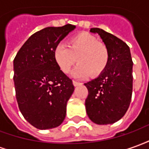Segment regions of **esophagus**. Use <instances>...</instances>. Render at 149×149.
<instances>
[{
  "instance_id": "obj_1",
  "label": "esophagus",
  "mask_w": 149,
  "mask_h": 149,
  "mask_svg": "<svg viewBox=\"0 0 149 149\" xmlns=\"http://www.w3.org/2000/svg\"><path fill=\"white\" fill-rule=\"evenodd\" d=\"M72 84H73L74 86H78V85H80V84H81V83H80V82H77V81H72Z\"/></svg>"
}]
</instances>
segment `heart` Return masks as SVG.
Returning <instances> with one entry per match:
<instances>
[{
	"label": "heart",
	"instance_id": "b5f03b06",
	"mask_svg": "<svg viewBox=\"0 0 149 149\" xmlns=\"http://www.w3.org/2000/svg\"><path fill=\"white\" fill-rule=\"evenodd\" d=\"M68 47L58 45L53 50L54 61L62 72L68 73L77 61L75 77L85 78L89 75L96 77L106 69L109 62V49L92 34L83 32L75 35L68 40Z\"/></svg>",
	"mask_w": 149,
	"mask_h": 149
}]
</instances>
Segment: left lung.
<instances>
[{
  "instance_id": "8db88e82",
  "label": "left lung",
  "mask_w": 149,
  "mask_h": 149,
  "mask_svg": "<svg viewBox=\"0 0 149 149\" xmlns=\"http://www.w3.org/2000/svg\"><path fill=\"white\" fill-rule=\"evenodd\" d=\"M91 33L100 35L109 52L106 69L85 83L88 95L85 108L88 117L97 125L113 124L128 110L132 93V61L129 47L122 40L98 28Z\"/></svg>"
}]
</instances>
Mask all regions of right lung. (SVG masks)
<instances>
[{
	"mask_svg": "<svg viewBox=\"0 0 149 149\" xmlns=\"http://www.w3.org/2000/svg\"><path fill=\"white\" fill-rule=\"evenodd\" d=\"M75 25L47 27L33 34L13 61L15 90L24 119L41 130L58 127L64 121L66 105L74 91L71 79L53 59V50Z\"/></svg>",
	"mask_w": 149,
	"mask_h": 149,
	"instance_id": "right-lung-1",
	"label": "right lung"
}]
</instances>
